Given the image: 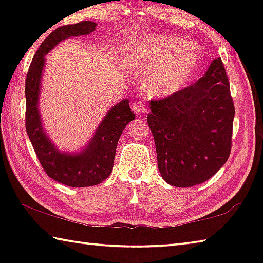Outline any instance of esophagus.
<instances>
[{"mask_svg":"<svg viewBox=\"0 0 263 263\" xmlns=\"http://www.w3.org/2000/svg\"><path fill=\"white\" fill-rule=\"evenodd\" d=\"M132 109H133V111H135L136 115H144L146 111H147L146 106L142 103H140V102H135V103H133Z\"/></svg>","mask_w":263,"mask_h":263,"instance_id":"34e87169","label":"esophagus"}]
</instances>
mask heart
I'll return each instance as SVG.
<instances>
[{
  "instance_id": "b5f03b06",
  "label": "heart",
  "mask_w": 263,
  "mask_h": 263,
  "mask_svg": "<svg viewBox=\"0 0 263 263\" xmlns=\"http://www.w3.org/2000/svg\"><path fill=\"white\" fill-rule=\"evenodd\" d=\"M202 64L201 48L193 42L168 34H153L128 46L124 66L147 70L142 89L151 97H167L182 90Z\"/></svg>"
}]
</instances>
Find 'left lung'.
<instances>
[{"instance_id": "left-lung-1", "label": "left lung", "mask_w": 263, "mask_h": 263, "mask_svg": "<svg viewBox=\"0 0 263 263\" xmlns=\"http://www.w3.org/2000/svg\"><path fill=\"white\" fill-rule=\"evenodd\" d=\"M147 123L162 179L186 188L216 174L231 153L234 105L220 58L195 84L149 102Z\"/></svg>"}]
</instances>
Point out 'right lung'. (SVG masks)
Segmentation results:
<instances>
[{
	"label": "right lung",
	"instance_id": "1",
	"mask_svg": "<svg viewBox=\"0 0 263 263\" xmlns=\"http://www.w3.org/2000/svg\"><path fill=\"white\" fill-rule=\"evenodd\" d=\"M96 25L84 21L55 29L35 52L25 81V126L39 162L51 179L74 188L100 184L110 176L119 138L127 124L136 118L128 100H122L108 111L88 144L74 153L61 152L43 127L39 95L45 55L64 39L90 34Z\"/></svg>",
	"mask_w": 263,
	"mask_h": 263
}]
</instances>
